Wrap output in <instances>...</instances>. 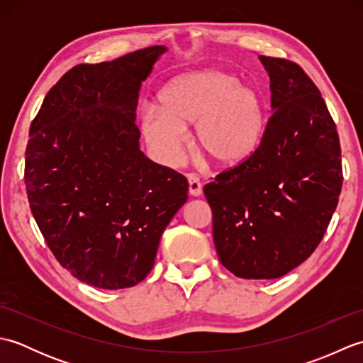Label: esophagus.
Returning <instances> with one entry per match:
<instances>
[{
    "label": "esophagus",
    "mask_w": 363,
    "mask_h": 363,
    "mask_svg": "<svg viewBox=\"0 0 363 363\" xmlns=\"http://www.w3.org/2000/svg\"><path fill=\"white\" fill-rule=\"evenodd\" d=\"M189 179V191L191 196H201L203 194V186H201V179L196 173H189L187 174Z\"/></svg>",
    "instance_id": "esophagus-1"
}]
</instances>
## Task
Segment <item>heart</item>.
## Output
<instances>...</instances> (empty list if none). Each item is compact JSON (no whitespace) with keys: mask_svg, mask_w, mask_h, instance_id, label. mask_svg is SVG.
<instances>
[{"mask_svg":"<svg viewBox=\"0 0 363 363\" xmlns=\"http://www.w3.org/2000/svg\"><path fill=\"white\" fill-rule=\"evenodd\" d=\"M159 99L160 107H143L142 129L154 156L167 165L181 157L187 126L196 125L198 152L221 168L243 164L264 138L262 99L234 74L207 70L181 76L167 84Z\"/></svg>","mask_w":363,"mask_h":363,"instance_id":"heart-1","label":"heart"}]
</instances>
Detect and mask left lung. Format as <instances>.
Returning a JSON list of instances; mask_svg holds the SVG:
<instances>
[{"label": "left lung", "mask_w": 363, "mask_h": 363, "mask_svg": "<svg viewBox=\"0 0 363 363\" xmlns=\"http://www.w3.org/2000/svg\"><path fill=\"white\" fill-rule=\"evenodd\" d=\"M273 113L259 148L204 186L218 259L243 279H274L311 257L342 191L337 126L298 64L260 56Z\"/></svg>", "instance_id": "1"}]
</instances>
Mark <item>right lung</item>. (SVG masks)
<instances>
[{
    "label": "right lung",
    "mask_w": 363,
    "mask_h": 363,
    "mask_svg": "<svg viewBox=\"0 0 363 363\" xmlns=\"http://www.w3.org/2000/svg\"><path fill=\"white\" fill-rule=\"evenodd\" d=\"M164 51L156 45L73 67L30 123V212L59 264L98 289L143 281L162 233L187 201L186 177L138 148V90Z\"/></svg>",
    "instance_id": "right-lung-1"
}]
</instances>
